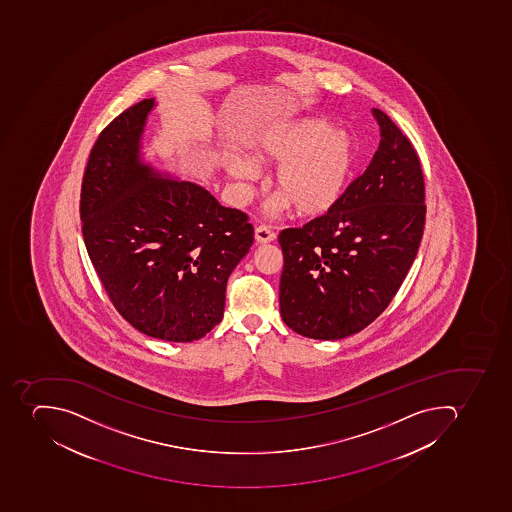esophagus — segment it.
<instances>
[{"label": "esophagus", "instance_id": "obj_1", "mask_svg": "<svg viewBox=\"0 0 512 512\" xmlns=\"http://www.w3.org/2000/svg\"><path fill=\"white\" fill-rule=\"evenodd\" d=\"M254 238H256V242L264 245V243L274 242L275 234L270 230V227L259 226L254 230Z\"/></svg>", "mask_w": 512, "mask_h": 512}]
</instances>
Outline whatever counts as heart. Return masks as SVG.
<instances>
[{
	"label": "heart",
	"instance_id": "1",
	"mask_svg": "<svg viewBox=\"0 0 512 512\" xmlns=\"http://www.w3.org/2000/svg\"><path fill=\"white\" fill-rule=\"evenodd\" d=\"M254 158L262 165H278L274 186L282 195L270 210L278 213L293 205L299 216L314 218L330 211L343 195L354 171L355 147L351 137L330 123L304 118L272 129L256 145ZM227 173L243 184L259 176L256 163L243 155L227 161Z\"/></svg>",
	"mask_w": 512,
	"mask_h": 512
}]
</instances>
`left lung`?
I'll return each mask as SVG.
<instances>
[{"mask_svg": "<svg viewBox=\"0 0 512 512\" xmlns=\"http://www.w3.org/2000/svg\"><path fill=\"white\" fill-rule=\"evenodd\" d=\"M381 141L328 213L278 235L280 314L296 333L336 341L383 314L415 261L426 221L418 153L379 109Z\"/></svg>", "mask_w": 512, "mask_h": 512, "instance_id": "1", "label": "left lung"}]
</instances>
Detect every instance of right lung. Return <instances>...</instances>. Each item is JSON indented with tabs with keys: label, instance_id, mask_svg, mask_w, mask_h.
Wrapping results in <instances>:
<instances>
[{
	"label": "right lung",
	"instance_id": "1",
	"mask_svg": "<svg viewBox=\"0 0 512 512\" xmlns=\"http://www.w3.org/2000/svg\"><path fill=\"white\" fill-rule=\"evenodd\" d=\"M144 99L104 128L89 153L80 218L89 259L126 322L152 338L192 343L224 315L227 278L253 245L248 216L202 186L141 160Z\"/></svg>",
	"mask_w": 512,
	"mask_h": 512
}]
</instances>
